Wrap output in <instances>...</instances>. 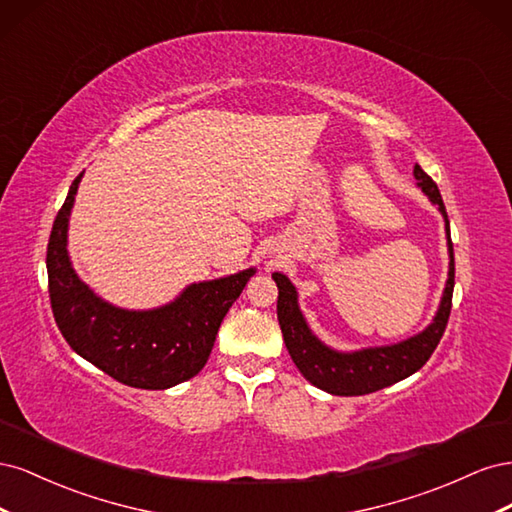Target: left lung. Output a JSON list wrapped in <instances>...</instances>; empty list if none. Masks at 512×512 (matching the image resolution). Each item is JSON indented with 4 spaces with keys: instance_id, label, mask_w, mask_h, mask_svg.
I'll return each mask as SVG.
<instances>
[{
    "instance_id": "1",
    "label": "left lung",
    "mask_w": 512,
    "mask_h": 512,
    "mask_svg": "<svg viewBox=\"0 0 512 512\" xmlns=\"http://www.w3.org/2000/svg\"><path fill=\"white\" fill-rule=\"evenodd\" d=\"M414 177L418 179V185H421L423 192L431 198V203H436L444 215L448 252H451V269H448V282L444 288L438 316L421 335L397 346L369 348L352 354L333 352L320 344L312 331L307 329L297 305V290H294L288 277L282 273H273V280L277 288H280V297H277V320H280L286 348L301 374L322 391L344 397L367 395L404 380L429 361V356L438 348L446 331L455 288V252L451 241V226H448V215L436 181L418 164L414 166Z\"/></svg>"
}]
</instances>
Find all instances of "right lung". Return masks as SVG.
I'll use <instances>...</instances> for the list:
<instances>
[{"label":"right lung","instance_id":"right-lung-1","mask_svg":"<svg viewBox=\"0 0 512 512\" xmlns=\"http://www.w3.org/2000/svg\"><path fill=\"white\" fill-rule=\"evenodd\" d=\"M81 175L57 211L46 247L51 309L61 335L76 354L134 389L162 391L194 378L254 269L192 284L175 303L151 312H126L104 303L76 277L66 252L68 215Z\"/></svg>","mask_w":512,"mask_h":512}]
</instances>
